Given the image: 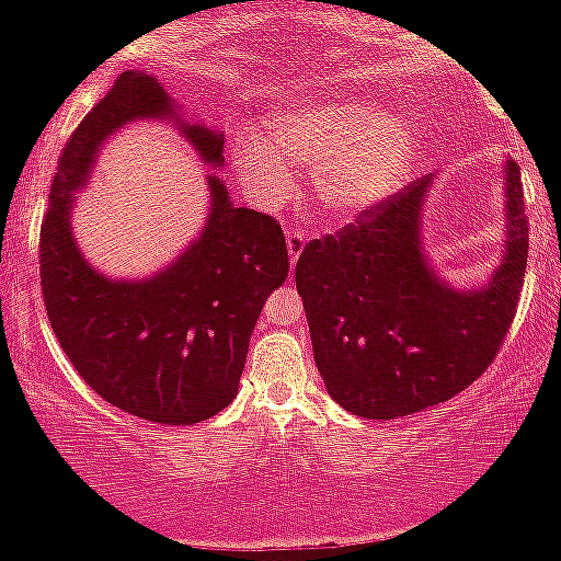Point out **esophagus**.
<instances>
[{"label": "esophagus", "mask_w": 561, "mask_h": 561, "mask_svg": "<svg viewBox=\"0 0 561 561\" xmlns=\"http://www.w3.org/2000/svg\"><path fill=\"white\" fill-rule=\"evenodd\" d=\"M302 248H306V237L300 234L298 229H289L287 231V253H289V261H298L300 259V253H302Z\"/></svg>", "instance_id": "1"}]
</instances>
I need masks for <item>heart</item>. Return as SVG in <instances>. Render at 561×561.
<instances>
[{
  "instance_id": "obj_1",
  "label": "heart",
  "mask_w": 561,
  "mask_h": 561,
  "mask_svg": "<svg viewBox=\"0 0 561 561\" xmlns=\"http://www.w3.org/2000/svg\"><path fill=\"white\" fill-rule=\"evenodd\" d=\"M268 136L244 128L231 141L237 176L263 208L293 192L295 164L317 171L313 186L330 214H366L401 192L422 158V137L409 121L364 102L289 107L272 121Z\"/></svg>"
}]
</instances>
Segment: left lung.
<instances>
[{"label": "left lung", "mask_w": 561, "mask_h": 561, "mask_svg": "<svg viewBox=\"0 0 561 561\" xmlns=\"http://www.w3.org/2000/svg\"><path fill=\"white\" fill-rule=\"evenodd\" d=\"M435 176L302 248L295 285L327 392L364 420H401L478 379L504 343L527 268L519 165H504V259L480 287L456 289L430 263L422 214Z\"/></svg>", "instance_id": "8db88e82"}]
</instances>
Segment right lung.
<instances>
[{
    "mask_svg": "<svg viewBox=\"0 0 561 561\" xmlns=\"http://www.w3.org/2000/svg\"><path fill=\"white\" fill-rule=\"evenodd\" d=\"M134 121H171L205 165H224L221 131L184 121L156 76L121 73L68 139L49 186L38 244L44 306L96 396L139 420L195 424L234 401L263 302L287 279V244L272 216L234 208L224 179L208 173V218L176 261L145 279L96 272L70 227L73 192L102 145Z\"/></svg>",
    "mask_w": 561,
    "mask_h": 561,
    "instance_id": "add662e5",
    "label": "right lung"
}]
</instances>
